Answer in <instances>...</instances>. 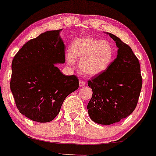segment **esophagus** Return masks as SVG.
I'll return each instance as SVG.
<instances>
[{
    "instance_id": "obj_1",
    "label": "esophagus",
    "mask_w": 156,
    "mask_h": 156,
    "mask_svg": "<svg viewBox=\"0 0 156 156\" xmlns=\"http://www.w3.org/2000/svg\"><path fill=\"white\" fill-rule=\"evenodd\" d=\"M85 85H86V83H85V82L83 81H82V80H80V81H79V87H84Z\"/></svg>"
}]
</instances>
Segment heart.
<instances>
[{
  "instance_id": "heart-1",
  "label": "heart",
  "mask_w": 156,
  "mask_h": 156,
  "mask_svg": "<svg viewBox=\"0 0 156 156\" xmlns=\"http://www.w3.org/2000/svg\"><path fill=\"white\" fill-rule=\"evenodd\" d=\"M114 56L115 49L110 42L86 36L73 41L69 52L66 54V61L73 66L76 59L80 58L81 73L87 76L94 77L108 69Z\"/></svg>"
}]
</instances>
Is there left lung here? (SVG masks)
I'll use <instances>...</instances> for the list:
<instances>
[{"instance_id": "8db88e82", "label": "left lung", "mask_w": 156, "mask_h": 156, "mask_svg": "<svg viewBox=\"0 0 156 156\" xmlns=\"http://www.w3.org/2000/svg\"><path fill=\"white\" fill-rule=\"evenodd\" d=\"M106 33L115 41L118 55L105 72L89 80L92 98L87 109L94 122L109 125L125 119L136 109L142 78L139 61L131 48L113 34Z\"/></svg>"}]
</instances>
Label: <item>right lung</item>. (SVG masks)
<instances>
[{"instance_id": "right-lung-1", "label": "right lung", "mask_w": 156, "mask_h": 156, "mask_svg": "<svg viewBox=\"0 0 156 156\" xmlns=\"http://www.w3.org/2000/svg\"><path fill=\"white\" fill-rule=\"evenodd\" d=\"M61 30L47 31L29 41L12 62L10 89L17 108L37 122L52 121L65 98L79 86L75 75H65L55 66L65 62Z\"/></svg>"}]
</instances>
